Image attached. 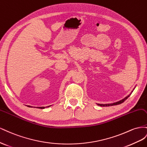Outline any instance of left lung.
I'll return each mask as SVG.
<instances>
[{"label": "left lung", "mask_w": 147, "mask_h": 147, "mask_svg": "<svg viewBox=\"0 0 147 147\" xmlns=\"http://www.w3.org/2000/svg\"><path fill=\"white\" fill-rule=\"evenodd\" d=\"M136 87H134V89H135ZM134 89H133V90H134ZM133 90H132V92H131V93L129 94V95H127V96H126V97H125L124 98H123V99H122V100H119V101H118V102H116L113 103H108V104H100V103H97V105L100 106V107H110V106H113V105H119V104H121V103H123V102L125 101V100H126V99L129 97L130 95H131V94L132 93Z\"/></svg>", "instance_id": "obj_1"}]
</instances>
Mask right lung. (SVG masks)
Returning <instances> with one entry per match:
<instances>
[{
    "label": "right lung",
    "mask_w": 147,
    "mask_h": 147,
    "mask_svg": "<svg viewBox=\"0 0 147 147\" xmlns=\"http://www.w3.org/2000/svg\"><path fill=\"white\" fill-rule=\"evenodd\" d=\"M28 107H31V106H29V105H27ZM50 106H52V105H50V106H47V107H37V108H40V109H44V108H48V107H50Z\"/></svg>",
    "instance_id": "add662e5"
}]
</instances>
